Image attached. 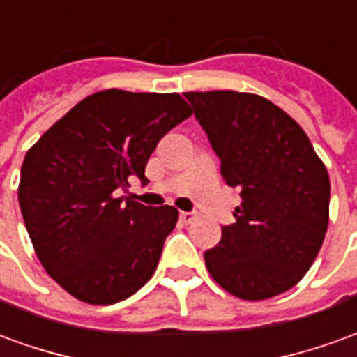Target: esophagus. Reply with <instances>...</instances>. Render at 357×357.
Segmentation results:
<instances>
[{
	"label": "esophagus",
	"instance_id": "esophagus-1",
	"mask_svg": "<svg viewBox=\"0 0 357 357\" xmlns=\"http://www.w3.org/2000/svg\"><path fill=\"white\" fill-rule=\"evenodd\" d=\"M195 218H197V212H179V220H181L183 224H189V222H193Z\"/></svg>",
	"mask_w": 357,
	"mask_h": 357
}]
</instances>
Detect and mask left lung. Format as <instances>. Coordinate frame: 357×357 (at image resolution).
<instances>
[{
	"label": "left lung",
	"mask_w": 357,
	"mask_h": 357,
	"mask_svg": "<svg viewBox=\"0 0 357 357\" xmlns=\"http://www.w3.org/2000/svg\"><path fill=\"white\" fill-rule=\"evenodd\" d=\"M195 118L239 191L235 224L204 252L210 275L243 300L289 291L306 275L327 233L331 183L306 132L255 93L189 91Z\"/></svg>",
	"instance_id": "8db88e82"
}]
</instances>
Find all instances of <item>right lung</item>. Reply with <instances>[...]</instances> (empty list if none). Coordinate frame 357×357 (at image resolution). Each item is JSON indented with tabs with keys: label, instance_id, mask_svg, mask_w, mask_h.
I'll return each mask as SVG.
<instances>
[{
	"label": "right lung",
	"instance_id": "obj_1",
	"mask_svg": "<svg viewBox=\"0 0 357 357\" xmlns=\"http://www.w3.org/2000/svg\"><path fill=\"white\" fill-rule=\"evenodd\" d=\"M191 114L178 93L107 89L68 110L26 153L22 220L45 271L74 298L114 304L155 273L178 210L120 191L132 179L147 183L149 156Z\"/></svg>",
	"mask_w": 357,
	"mask_h": 357
}]
</instances>
